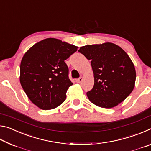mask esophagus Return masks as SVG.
Segmentation results:
<instances>
[{"label":"esophagus","instance_id":"esophagus-1","mask_svg":"<svg viewBox=\"0 0 151 151\" xmlns=\"http://www.w3.org/2000/svg\"><path fill=\"white\" fill-rule=\"evenodd\" d=\"M82 81H83V77H81H81H79L78 79H76V82L77 83H81V82H82Z\"/></svg>","mask_w":151,"mask_h":151}]
</instances>
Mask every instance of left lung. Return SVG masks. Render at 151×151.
<instances>
[{"label": "left lung", "mask_w": 151, "mask_h": 151, "mask_svg": "<svg viewBox=\"0 0 151 151\" xmlns=\"http://www.w3.org/2000/svg\"><path fill=\"white\" fill-rule=\"evenodd\" d=\"M91 60L93 88L86 93L91 103L102 108H112L123 101L134 87L136 71L125 51L111 42L84 46L78 50Z\"/></svg>", "instance_id": "1"}]
</instances>
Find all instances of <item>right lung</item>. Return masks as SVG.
<instances>
[{
  "label": "right lung",
  "instance_id": "right-lung-1",
  "mask_svg": "<svg viewBox=\"0 0 151 151\" xmlns=\"http://www.w3.org/2000/svg\"><path fill=\"white\" fill-rule=\"evenodd\" d=\"M78 47L49 38L36 43L25 53L20 66V82L25 93L42 110L55 109L66 99L73 85L65 60Z\"/></svg>",
  "mask_w": 151,
  "mask_h": 151
}]
</instances>
